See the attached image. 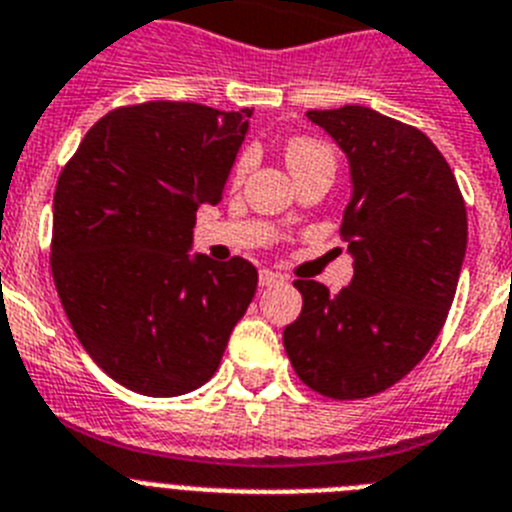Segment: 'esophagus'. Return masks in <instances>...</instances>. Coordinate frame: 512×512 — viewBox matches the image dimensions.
Segmentation results:
<instances>
[{"label": "esophagus", "instance_id": "esophagus-1", "mask_svg": "<svg viewBox=\"0 0 512 512\" xmlns=\"http://www.w3.org/2000/svg\"><path fill=\"white\" fill-rule=\"evenodd\" d=\"M275 283H283L281 273H275V270H260V286H275Z\"/></svg>", "mask_w": 512, "mask_h": 512}]
</instances>
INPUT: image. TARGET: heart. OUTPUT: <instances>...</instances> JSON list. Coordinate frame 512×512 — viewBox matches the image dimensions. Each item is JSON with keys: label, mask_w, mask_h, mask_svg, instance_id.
I'll return each instance as SVG.
<instances>
[{"label": "heart", "mask_w": 512, "mask_h": 512, "mask_svg": "<svg viewBox=\"0 0 512 512\" xmlns=\"http://www.w3.org/2000/svg\"><path fill=\"white\" fill-rule=\"evenodd\" d=\"M286 164L288 170H304V167H311V164H330L332 167V151L324 144L314 139H306V136H296L286 144ZM247 162L239 164L237 172H244Z\"/></svg>", "instance_id": "1"}]
</instances>
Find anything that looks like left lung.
Masks as SVG:
<instances>
[{"label": "left lung", "mask_w": 512, "mask_h": 512, "mask_svg": "<svg viewBox=\"0 0 512 512\" xmlns=\"http://www.w3.org/2000/svg\"><path fill=\"white\" fill-rule=\"evenodd\" d=\"M306 118L348 159L340 231L353 278L337 293L293 281L304 306L283 345L306 386L363 399L407 376L441 332L466 255V206L443 154L417 128L363 105Z\"/></svg>", "instance_id": "left-lung-1"}]
</instances>
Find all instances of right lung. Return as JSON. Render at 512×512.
Instances as JSON below:
<instances>
[{"label": "right lung", "mask_w": 512, "mask_h": 512, "mask_svg": "<svg viewBox=\"0 0 512 512\" xmlns=\"http://www.w3.org/2000/svg\"><path fill=\"white\" fill-rule=\"evenodd\" d=\"M252 110L154 100L95 123L53 193V283L92 361L146 397L211 379L257 288L244 257L193 250L195 213L216 206Z\"/></svg>", "instance_id": "add662e5"}]
</instances>
